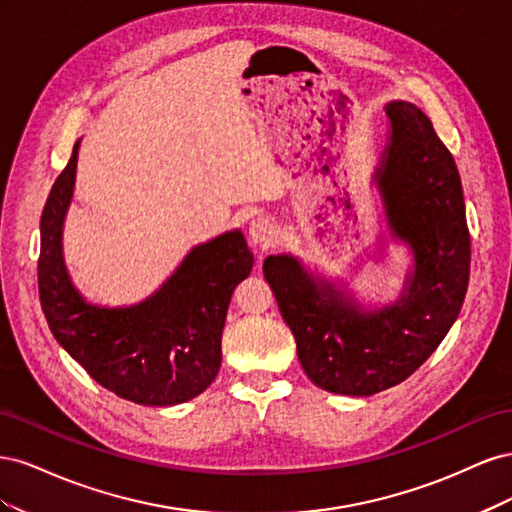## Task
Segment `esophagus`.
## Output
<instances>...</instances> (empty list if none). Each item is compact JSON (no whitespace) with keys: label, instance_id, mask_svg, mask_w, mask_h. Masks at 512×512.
<instances>
[{"label":"esophagus","instance_id":"34e87169","mask_svg":"<svg viewBox=\"0 0 512 512\" xmlns=\"http://www.w3.org/2000/svg\"><path fill=\"white\" fill-rule=\"evenodd\" d=\"M247 232H250V241L254 245H260L262 250H265V247H269L273 243V239H275V226H273V222L269 218H262V215H260V218H254L250 222V228H247Z\"/></svg>","mask_w":512,"mask_h":512}]
</instances>
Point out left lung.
Returning a JSON list of instances; mask_svg holds the SVG:
<instances>
[{"label":"left lung","instance_id":"left-lung-1","mask_svg":"<svg viewBox=\"0 0 512 512\" xmlns=\"http://www.w3.org/2000/svg\"><path fill=\"white\" fill-rule=\"evenodd\" d=\"M386 115L391 141L376 177L391 228L416 260L401 301L365 314L331 286L318 288L290 256L262 267L307 378L339 395H374L412 376L453 327L470 280V230L451 151L414 104L391 102Z\"/></svg>","mask_w":512,"mask_h":512}]
</instances>
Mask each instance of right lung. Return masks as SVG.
I'll return each mask as SVG.
<instances>
[{
	"instance_id": "1",
	"label": "right lung",
	"mask_w": 512,
	"mask_h": 512,
	"mask_svg": "<svg viewBox=\"0 0 512 512\" xmlns=\"http://www.w3.org/2000/svg\"><path fill=\"white\" fill-rule=\"evenodd\" d=\"M76 156L55 179L40 220L38 290L49 329L104 389L145 406H175L203 393L222 363L230 294L252 271L241 232L198 245L177 273L134 307L87 305L68 280L61 224L70 205Z\"/></svg>"
}]
</instances>
